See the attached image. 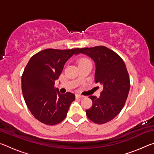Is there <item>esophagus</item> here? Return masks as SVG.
<instances>
[{
    "instance_id": "esophagus-1",
    "label": "esophagus",
    "mask_w": 154,
    "mask_h": 154,
    "mask_svg": "<svg viewBox=\"0 0 154 154\" xmlns=\"http://www.w3.org/2000/svg\"><path fill=\"white\" fill-rule=\"evenodd\" d=\"M76 97L78 98H84L85 96H82V95H80V94H76Z\"/></svg>"
}]
</instances>
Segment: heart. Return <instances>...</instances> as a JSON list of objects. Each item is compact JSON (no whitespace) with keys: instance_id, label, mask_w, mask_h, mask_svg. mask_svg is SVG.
<instances>
[{"instance_id":"obj_1","label":"heart","mask_w":154,"mask_h":154,"mask_svg":"<svg viewBox=\"0 0 154 154\" xmlns=\"http://www.w3.org/2000/svg\"><path fill=\"white\" fill-rule=\"evenodd\" d=\"M89 61H90L89 59H88V58H82V59H81L80 60H79V63H81V62H89Z\"/></svg>"}]
</instances>
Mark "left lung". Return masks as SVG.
I'll return each instance as SVG.
<instances>
[{
  "label": "left lung",
  "mask_w": 154,
  "mask_h": 154,
  "mask_svg": "<svg viewBox=\"0 0 154 154\" xmlns=\"http://www.w3.org/2000/svg\"><path fill=\"white\" fill-rule=\"evenodd\" d=\"M83 54L95 63L96 83L103 85L100 97L90 96L92 106L86 115L98 124L111 121L120 113L130 90V78L126 65L116 52L105 46L81 48L77 54Z\"/></svg>",
  "instance_id": "left-lung-1"
}]
</instances>
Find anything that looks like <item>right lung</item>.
I'll use <instances>...</instances> for the list:
<instances>
[{
  "instance_id": "obj_1",
  "label": "right lung",
  "mask_w": 154,
  "mask_h": 154,
  "mask_svg": "<svg viewBox=\"0 0 154 154\" xmlns=\"http://www.w3.org/2000/svg\"><path fill=\"white\" fill-rule=\"evenodd\" d=\"M79 49H46L34 55L22 77L24 100L31 113L47 125L59 124L66 118L71 104L75 100L71 92L62 94L55 89L65 63Z\"/></svg>"
}]
</instances>
